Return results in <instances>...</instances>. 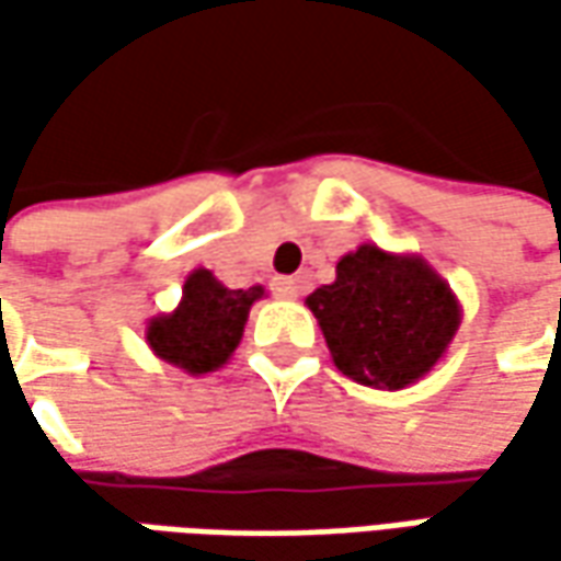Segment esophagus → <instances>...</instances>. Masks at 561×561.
Segmentation results:
<instances>
[{
	"label": "esophagus",
	"instance_id": "1",
	"mask_svg": "<svg viewBox=\"0 0 561 561\" xmlns=\"http://www.w3.org/2000/svg\"><path fill=\"white\" fill-rule=\"evenodd\" d=\"M274 293H277L280 299H296V296H299V280H293V277H277V280H274Z\"/></svg>",
	"mask_w": 561,
	"mask_h": 561
}]
</instances>
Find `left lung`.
<instances>
[{
  "label": "left lung",
  "instance_id": "8db88e82",
  "mask_svg": "<svg viewBox=\"0 0 561 561\" xmlns=\"http://www.w3.org/2000/svg\"><path fill=\"white\" fill-rule=\"evenodd\" d=\"M334 365L356 383L402 390L427 375L462 324L453 287L415 252L362 243L334 284L306 296Z\"/></svg>",
  "mask_w": 561,
  "mask_h": 561
}]
</instances>
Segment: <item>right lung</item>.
I'll return each mask as SVG.
<instances>
[{"label": "right lung", "mask_w": 561, "mask_h": 561, "mask_svg": "<svg viewBox=\"0 0 561 561\" xmlns=\"http://www.w3.org/2000/svg\"><path fill=\"white\" fill-rule=\"evenodd\" d=\"M262 296V284L230 290L208 268L190 271L178 309L149 318L146 343L162 362L186 375H211L225 368L227 358L240 346L249 309Z\"/></svg>", "instance_id": "right-lung-1"}]
</instances>
